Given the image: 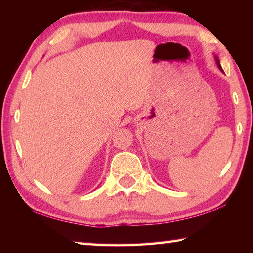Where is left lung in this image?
I'll return each instance as SVG.
<instances>
[{"instance_id": "left-lung-1", "label": "left lung", "mask_w": 253, "mask_h": 253, "mask_svg": "<svg viewBox=\"0 0 253 253\" xmlns=\"http://www.w3.org/2000/svg\"><path fill=\"white\" fill-rule=\"evenodd\" d=\"M216 62H217V66H219V68H220V69L222 70V68H221V66H220V63H219V60H217V59H216Z\"/></svg>"}]
</instances>
